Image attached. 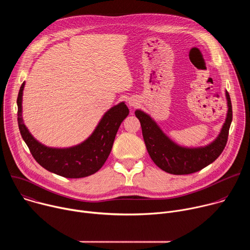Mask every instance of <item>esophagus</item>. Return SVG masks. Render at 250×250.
<instances>
[{"label": "esophagus", "mask_w": 250, "mask_h": 250, "mask_svg": "<svg viewBox=\"0 0 250 250\" xmlns=\"http://www.w3.org/2000/svg\"><path fill=\"white\" fill-rule=\"evenodd\" d=\"M137 104H138V102H137L136 99H129L128 100V104H129V106H131V108H134L135 105H137Z\"/></svg>", "instance_id": "esophagus-1"}]
</instances>
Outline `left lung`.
I'll return each instance as SVG.
<instances>
[{"instance_id": "8db88e82", "label": "left lung", "mask_w": 250, "mask_h": 250, "mask_svg": "<svg viewBox=\"0 0 250 250\" xmlns=\"http://www.w3.org/2000/svg\"><path fill=\"white\" fill-rule=\"evenodd\" d=\"M228 113L226 121L218 136L208 145L198 147H187L176 144L146 112H134L139 120L145 144L153 162L163 171L174 175H186L202 170L215 161L223 152L229 126L232 121L230 97L226 91Z\"/></svg>"}]
</instances>
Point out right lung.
<instances>
[{"label":"right lung","instance_id":"obj_1","mask_svg":"<svg viewBox=\"0 0 250 250\" xmlns=\"http://www.w3.org/2000/svg\"><path fill=\"white\" fill-rule=\"evenodd\" d=\"M25 82L18 95V124L22 139L33 158L47 171L65 178H83L96 173L109 157L116 134L128 116L125 102L106 111L94 131L81 144L70 147H50L42 145L29 132L22 119V95Z\"/></svg>","mask_w":250,"mask_h":250}]
</instances>
